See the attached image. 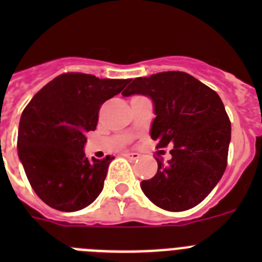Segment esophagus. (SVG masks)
<instances>
[{"instance_id":"esophagus-1","label":"esophagus","mask_w":262,"mask_h":262,"mask_svg":"<svg viewBox=\"0 0 262 262\" xmlns=\"http://www.w3.org/2000/svg\"><path fill=\"white\" fill-rule=\"evenodd\" d=\"M123 156L126 157V159H128V160H136V159H139V157H140V155H139L138 152H126Z\"/></svg>"}]
</instances>
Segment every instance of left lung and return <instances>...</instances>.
I'll use <instances>...</instances> for the list:
<instances>
[{
    "instance_id": "8db88e82",
    "label": "left lung",
    "mask_w": 262,
    "mask_h": 262,
    "mask_svg": "<svg viewBox=\"0 0 262 262\" xmlns=\"http://www.w3.org/2000/svg\"><path fill=\"white\" fill-rule=\"evenodd\" d=\"M124 97L147 96L156 118L151 138L157 148L173 145L172 159H157V173L142 181L148 200L168 211H184L202 202L227 166L231 122L221 97L185 72L138 77Z\"/></svg>"
}]
</instances>
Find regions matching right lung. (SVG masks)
<instances>
[{
    "label": "right lung",
    "instance_id": "obj_1",
    "mask_svg": "<svg viewBox=\"0 0 262 262\" xmlns=\"http://www.w3.org/2000/svg\"><path fill=\"white\" fill-rule=\"evenodd\" d=\"M131 80L64 73L41 88L23 110L18 156L38 196L59 211H78L96 201L114 157L88 160L86 134L103 102Z\"/></svg>",
    "mask_w": 262,
    "mask_h": 262
}]
</instances>
